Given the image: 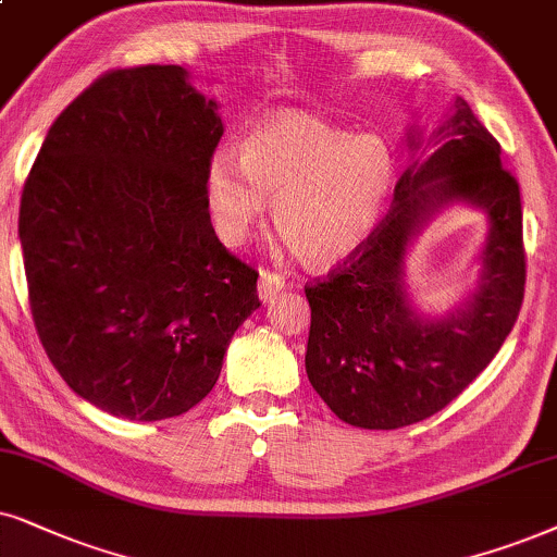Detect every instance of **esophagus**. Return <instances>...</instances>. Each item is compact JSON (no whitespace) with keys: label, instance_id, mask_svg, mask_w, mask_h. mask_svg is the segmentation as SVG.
Wrapping results in <instances>:
<instances>
[{"label":"esophagus","instance_id":"1","mask_svg":"<svg viewBox=\"0 0 557 557\" xmlns=\"http://www.w3.org/2000/svg\"><path fill=\"white\" fill-rule=\"evenodd\" d=\"M283 290H285V280L280 277V274L267 272V270L259 272V300L270 302Z\"/></svg>","mask_w":557,"mask_h":557}]
</instances>
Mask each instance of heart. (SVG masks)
Wrapping results in <instances>:
<instances>
[{
	"mask_svg": "<svg viewBox=\"0 0 557 557\" xmlns=\"http://www.w3.org/2000/svg\"><path fill=\"white\" fill-rule=\"evenodd\" d=\"M396 177V153L380 136L285 110L244 138L238 161L231 153L208 161L206 202L228 246L244 244L272 202L274 226L295 255L331 267L368 242Z\"/></svg>",
	"mask_w": 557,
	"mask_h": 557,
	"instance_id": "heart-1",
	"label": "heart"
}]
</instances>
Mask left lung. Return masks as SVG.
Segmentation results:
<instances>
[{
	"instance_id": "1",
	"label": "left lung",
	"mask_w": 557,
	"mask_h": 557,
	"mask_svg": "<svg viewBox=\"0 0 557 557\" xmlns=\"http://www.w3.org/2000/svg\"><path fill=\"white\" fill-rule=\"evenodd\" d=\"M411 151L391 213L349 262L306 287L311 334L306 372L331 411L351 426L398 429L442 411L481 372L517 321L524 298L522 200L502 166V146L462 97ZM481 209L490 223L476 285L447 314L412 298L405 262L442 209Z\"/></svg>"
}]
</instances>
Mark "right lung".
Wrapping results in <instances>:
<instances>
[{
	"label": "right lung",
	"mask_w": 557,
	"mask_h": 557,
	"mask_svg": "<svg viewBox=\"0 0 557 557\" xmlns=\"http://www.w3.org/2000/svg\"><path fill=\"white\" fill-rule=\"evenodd\" d=\"M218 102L185 66L104 74L55 117L20 200L40 342L110 417H180L213 391L259 274L218 242Z\"/></svg>",
	"instance_id": "obj_1"
}]
</instances>
